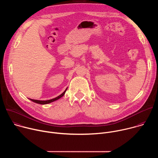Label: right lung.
<instances>
[{
    "label": "right lung",
    "mask_w": 158,
    "mask_h": 158,
    "mask_svg": "<svg viewBox=\"0 0 158 158\" xmlns=\"http://www.w3.org/2000/svg\"><path fill=\"white\" fill-rule=\"evenodd\" d=\"M67 88H66V89L65 90V91L60 95H59V96H57V97H56V98H55L54 99H49V100H47V101H40V100H35V99H29L31 101H33V102H34L35 103L39 104H49V103H51V102H54L55 101H57L59 99L61 98L65 94V92L67 91Z\"/></svg>",
    "instance_id": "1"
}]
</instances>
